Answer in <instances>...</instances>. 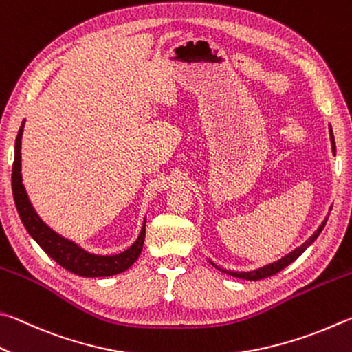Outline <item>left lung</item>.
I'll list each match as a JSON object with an SVG mask.
<instances>
[{
	"mask_svg": "<svg viewBox=\"0 0 352 352\" xmlns=\"http://www.w3.org/2000/svg\"><path fill=\"white\" fill-rule=\"evenodd\" d=\"M329 134H331V144H332V151H334V154H336V140H334V134H332V129H329ZM326 221H328V218H326L323 223H322V226L318 227L317 229V232L314 233V235L307 239L306 243H303L300 245V248H297L295 250H292L291 254H287L286 256H283L281 260H278V261H275V263H272V264H267V266H264V267H260V269H256V270H250V272H232V270H226V269H219L217 264H213L214 267H218L219 270H223L224 274H229V275H232V276H236V278H243V280H249V281H258V280H263V278H266V276H272V275H275V274H278L280 270H283L285 269L286 266H289V264L291 263H294L295 260H297V258L303 254V252L309 248V245L316 241L317 239V236L320 235V232L323 230V227H324V224H326Z\"/></svg>",
	"mask_w": 352,
	"mask_h": 352,
	"instance_id": "1",
	"label": "left lung"
}]
</instances>
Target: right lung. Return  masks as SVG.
Here are the masks:
<instances>
[{
  "mask_svg": "<svg viewBox=\"0 0 352 352\" xmlns=\"http://www.w3.org/2000/svg\"><path fill=\"white\" fill-rule=\"evenodd\" d=\"M21 123L20 131H18L15 140V157L14 166H12V193L16 206L18 214L23 221L24 227L29 232L40 248L46 254L57 261L61 267H65L69 272L80 276H111L120 274L123 270L133 266V263L138 260L142 248L145 241V224L142 227V232L131 248L117 255H94L89 252L78 248L76 243L69 241L58 233H55L51 227H47L35 213L32 204L28 198L26 190L21 179V135H23Z\"/></svg>",
  "mask_w": 352,
  "mask_h": 352,
  "instance_id": "right-lung-1",
  "label": "right lung"
}]
</instances>
